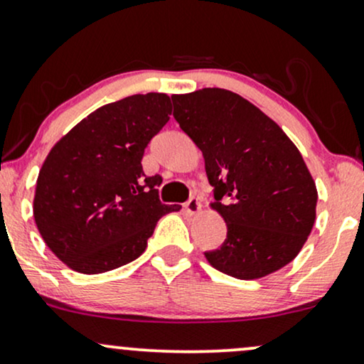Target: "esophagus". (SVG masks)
<instances>
[{"label": "esophagus", "mask_w": 364, "mask_h": 364, "mask_svg": "<svg viewBox=\"0 0 364 364\" xmlns=\"http://www.w3.org/2000/svg\"><path fill=\"white\" fill-rule=\"evenodd\" d=\"M185 208L188 211V215H196L198 211L201 210V205H200V201H198L196 196H190V200L186 201Z\"/></svg>", "instance_id": "esophagus-1"}]
</instances>
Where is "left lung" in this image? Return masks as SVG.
<instances>
[{"label": "left lung", "mask_w": 364, "mask_h": 364, "mask_svg": "<svg viewBox=\"0 0 364 364\" xmlns=\"http://www.w3.org/2000/svg\"><path fill=\"white\" fill-rule=\"evenodd\" d=\"M171 99L179 127L203 153L213 208L227 223V238L205 252L206 260L243 280L282 269L316 220V183L299 149L235 92L201 89Z\"/></svg>", "instance_id": "8db88e82"}]
</instances>
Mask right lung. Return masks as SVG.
<instances>
[{"mask_svg": "<svg viewBox=\"0 0 364 364\" xmlns=\"http://www.w3.org/2000/svg\"><path fill=\"white\" fill-rule=\"evenodd\" d=\"M171 100L149 92L94 110L63 136L36 179L33 216L63 264L100 274L136 260L156 223L178 205H163L159 174L146 176L142 156L169 121Z\"/></svg>", "mask_w": 364, "mask_h": 364, "instance_id": "obj_1", "label": "right lung"}]
</instances>
